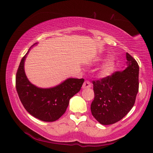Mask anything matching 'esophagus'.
Returning <instances> with one entry per match:
<instances>
[{
	"mask_svg": "<svg viewBox=\"0 0 153 153\" xmlns=\"http://www.w3.org/2000/svg\"><path fill=\"white\" fill-rule=\"evenodd\" d=\"M91 87V84L89 81H86L84 82V84L82 85V88L85 89V88H89Z\"/></svg>",
	"mask_w": 153,
	"mask_h": 153,
	"instance_id": "esophagus-1",
	"label": "esophagus"
}]
</instances>
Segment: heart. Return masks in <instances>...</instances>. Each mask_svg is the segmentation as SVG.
Returning <instances> with one entry per match:
<instances>
[{
	"instance_id": "1",
	"label": "heart",
	"mask_w": 153,
	"mask_h": 153,
	"mask_svg": "<svg viewBox=\"0 0 153 153\" xmlns=\"http://www.w3.org/2000/svg\"><path fill=\"white\" fill-rule=\"evenodd\" d=\"M106 56H98L94 60V63L99 64L105 60ZM116 67H117V62L113 57H109L106 59L102 64L98 68L97 72V76L100 79H106L111 77L115 73Z\"/></svg>"
}]
</instances>
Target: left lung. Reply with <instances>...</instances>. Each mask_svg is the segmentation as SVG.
Segmentation results:
<instances>
[{
    "mask_svg": "<svg viewBox=\"0 0 153 153\" xmlns=\"http://www.w3.org/2000/svg\"><path fill=\"white\" fill-rule=\"evenodd\" d=\"M126 66L111 77L93 81L94 99L91 107L94 117L102 125H111L121 120L135 103L138 92L139 66L126 53Z\"/></svg>",
    "mask_w": 153,
    "mask_h": 153,
    "instance_id": "8db88e82",
    "label": "left lung"
}]
</instances>
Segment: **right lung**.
Instances as JSON below:
<instances>
[{"label": "right lung", "mask_w": 153, "mask_h": 153, "mask_svg": "<svg viewBox=\"0 0 153 153\" xmlns=\"http://www.w3.org/2000/svg\"><path fill=\"white\" fill-rule=\"evenodd\" d=\"M30 50L22 58L17 72L18 96L30 115L46 122L55 121L65 112L69 100L79 91L84 79L69 77L57 86L47 88L35 86L27 79L24 69L25 61Z\"/></svg>", "instance_id": "1"}]
</instances>
